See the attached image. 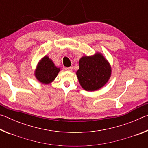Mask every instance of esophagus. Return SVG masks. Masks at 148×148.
<instances>
[{
	"mask_svg": "<svg viewBox=\"0 0 148 148\" xmlns=\"http://www.w3.org/2000/svg\"><path fill=\"white\" fill-rule=\"evenodd\" d=\"M64 69H65V71H69V72H71L72 71V67H66V68H64Z\"/></svg>",
	"mask_w": 148,
	"mask_h": 148,
	"instance_id": "esophagus-1",
	"label": "esophagus"
}]
</instances>
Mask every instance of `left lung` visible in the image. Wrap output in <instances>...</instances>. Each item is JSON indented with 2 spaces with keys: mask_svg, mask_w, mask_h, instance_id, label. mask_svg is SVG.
<instances>
[{
  "mask_svg": "<svg viewBox=\"0 0 148 148\" xmlns=\"http://www.w3.org/2000/svg\"><path fill=\"white\" fill-rule=\"evenodd\" d=\"M112 74L108 61L100 52L82 56L79 60L77 77L82 88L87 91L99 90L106 84Z\"/></svg>",
  "mask_w": 148,
  "mask_h": 148,
  "instance_id": "left-lung-1",
  "label": "left lung"
}]
</instances>
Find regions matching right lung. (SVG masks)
<instances>
[{"mask_svg": "<svg viewBox=\"0 0 148 148\" xmlns=\"http://www.w3.org/2000/svg\"><path fill=\"white\" fill-rule=\"evenodd\" d=\"M60 70L61 69L55 66L52 60L46 55L38 62L34 74L38 82L47 85L54 81Z\"/></svg>", "mask_w": 148, "mask_h": 148, "instance_id": "obj_1", "label": "right lung"}]
</instances>
